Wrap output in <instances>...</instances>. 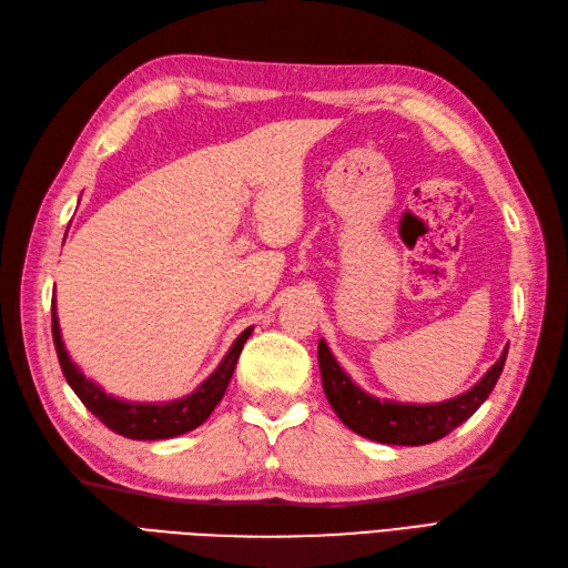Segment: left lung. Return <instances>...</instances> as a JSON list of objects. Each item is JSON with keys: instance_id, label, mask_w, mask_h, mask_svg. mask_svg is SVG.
Returning a JSON list of instances; mask_svg holds the SVG:
<instances>
[{"instance_id": "1", "label": "left lung", "mask_w": 568, "mask_h": 568, "mask_svg": "<svg viewBox=\"0 0 568 568\" xmlns=\"http://www.w3.org/2000/svg\"><path fill=\"white\" fill-rule=\"evenodd\" d=\"M507 348L476 386H471L467 393L457 395L453 400H443L434 405H412L374 398V395L365 393L351 382V376L341 369L336 357L332 355L329 346H326L324 341H320L317 357L326 400H329L338 419L346 424L351 432L388 445H426L455 432L462 422H467L474 412L484 405L497 379H500L507 359Z\"/></svg>"}]
</instances>
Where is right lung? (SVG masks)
Returning <instances> with one entry per match:
<instances>
[{
    "instance_id": "right-lung-1",
    "label": "right lung",
    "mask_w": 568,
    "mask_h": 568,
    "mask_svg": "<svg viewBox=\"0 0 568 568\" xmlns=\"http://www.w3.org/2000/svg\"><path fill=\"white\" fill-rule=\"evenodd\" d=\"M253 326L239 334V338L232 343L227 355L222 357L217 369L205 379L194 393L184 395L173 403H128L118 400L109 395L104 388L97 386L84 376L78 365L65 353L61 326L57 317V305H51V334H54V346L59 363L63 369V376L68 386L75 390L82 405L88 407L94 417H99L101 424H106L111 432L132 438V440H161V438H175L180 434L192 432V428L201 426L211 417V412L225 395L230 379L236 367V359L242 355V348L246 338L251 336Z\"/></svg>"
}]
</instances>
